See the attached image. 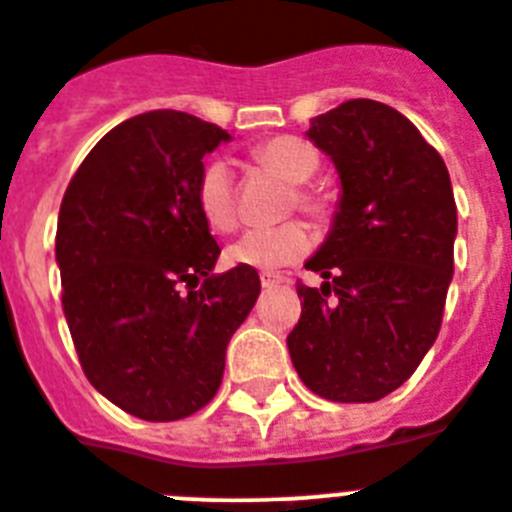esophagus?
Wrapping results in <instances>:
<instances>
[{
  "mask_svg": "<svg viewBox=\"0 0 512 512\" xmlns=\"http://www.w3.org/2000/svg\"><path fill=\"white\" fill-rule=\"evenodd\" d=\"M282 282H285V277H282V274H269V272L261 274V285H264L266 290H269V287L282 285Z\"/></svg>",
  "mask_w": 512,
  "mask_h": 512,
  "instance_id": "34e87169",
  "label": "esophagus"
}]
</instances>
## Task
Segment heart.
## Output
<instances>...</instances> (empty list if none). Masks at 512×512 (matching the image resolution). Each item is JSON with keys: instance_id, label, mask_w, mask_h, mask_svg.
I'll return each mask as SVG.
<instances>
[{"instance_id": "obj_1", "label": "heart", "mask_w": 512, "mask_h": 512, "mask_svg": "<svg viewBox=\"0 0 512 512\" xmlns=\"http://www.w3.org/2000/svg\"><path fill=\"white\" fill-rule=\"evenodd\" d=\"M253 160L290 186H303L318 170V152L305 139L274 137L253 147ZM295 202L305 212H321V199L305 189H295ZM196 204L212 230L227 233L238 225V199H235V173L227 160L214 157L202 168L196 183ZM313 248V233L305 222H282L277 227H256L240 235L227 248V261L259 272H274L295 264Z\"/></svg>"}]
</instances>
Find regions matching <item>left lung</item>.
I'll list each match as a JSON object with an SVG mask.
<instances>
[{
    "label": "left lung",
    "mask_w": 512,
    "mask_h": 512,
    "mask_svg": "<svg viewBox=\"0 0 512 512\" xmlns=\"http://www.w3.org/2000/svg\"><path fill=\"white\" fill-rule=\"evenodd\" d=\"M305 137L339 173L331 230L298 285L287 336L300 381L329 401L365 404L401 386L435 344L458 233L451 176L412 121L378 100H347Z\"/></svg>",
    "instance_id": "obj_1"
}]
</instances>
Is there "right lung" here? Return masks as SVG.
<instances>
[{
  "instance_id": "obj_1",
  "label": "right lung",
  "mask_w": 512,
  "mask_h": 512,
  "mask_svg": "<svg viewBox=\"0 0 512 512\" xmlns=\"http://www.w3.org/2000/svg\"><path fill=\"white\" fill-rule=\"evenodd\" d=\"M230 139L189 113H139L95 144L61 202V305L82 370L147 422L209 404L261 292L256 269L212 272L220 246L196 204L204 155Z\"/></svg>"
}]
</instances>
